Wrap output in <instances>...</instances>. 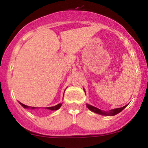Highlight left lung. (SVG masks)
Listing matches in <instances>:
<instances>
[{
  "label": "left lung",
  "mask_w": 148,
  "mask_h": 148,
  "mask_svg": "<svg viewBox=\"0 0 148 148\" xmlns=\"http://www.w3.org/2000/svg\"><path fill=\"white\" fill-rule=\"evenodd\" d=\"M84 91H85V90H84ZM127 105H128V104H127ZM127 105H125V106L121 107V108H114V109H112V110H108V111L102 110H100V109L96 108V107H94V106H92V105H90L88 104H87L86 106L89 109H90L91 111H92V112H94L95 113H97V114L104 115V116H114V115L117 114L118 113L121 112V111H122L123 109H124L125 107L127 106Z\"/></svg>",
  "instance_id": "left-lung-1"
}]
</instances>
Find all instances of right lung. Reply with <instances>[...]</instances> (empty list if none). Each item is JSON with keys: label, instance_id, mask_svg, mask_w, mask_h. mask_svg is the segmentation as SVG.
Instances as JSON below:
<instances>
[{"label": "right lung", "instance_id": "right-lung-1", "mask_svg": "<svg viewBox=\"0 0 148 148\" xmlns=\"http://www.w3.org/2000/svg\"><path fill=\"white\" fill-rule=\"evenodd\" d=\"M19 104L21 105L23 107V108H31L32 109V110H34V109H36L38 108H36V107H32V106H27V105H25L23 104H22V103L19 102ZM62 106V103H60V104H58L57 105H56V106H51V107H46V108H45L46 109H48V110H58V109H59L60 108V106Z\"/></svg>", "mask_w": 148, "mask_h": 148}]
</instances>
